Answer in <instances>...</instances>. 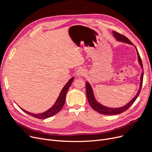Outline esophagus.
Masks as SVG:
<instances>
[{"mask_svg":"<svg viewBox=\"0 0 152 152\" xmlns=\"http://www.w3.org/2000/svg\"><path fill=\"white\" fill-rule=\"evenodd\" d=\"M76 76L78 77H81L83 76L85 73H86V71L84 68H78L76 71Z\"/></svg>","mask_w":152,"mask_h":152,"instance_id":"34e87169","label":"esophagus"}]
</instances>
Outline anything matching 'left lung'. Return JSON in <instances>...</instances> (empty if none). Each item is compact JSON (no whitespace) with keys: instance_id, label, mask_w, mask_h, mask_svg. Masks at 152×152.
<instances>
[{"instance_id":"8db88e82","label":"left lung","mask_w":152,"mask_h":152,"mask_svg":"<svg viewBox=\"0 0 152 152\" xmlns=\"http://www.w3.org/2000/svg\"><path fill=\"white\" fill-rule=\"evenodd\" d=\"M112 33H113V36L115 37V39H116L117 41L134 45L133 44L129 41V40L127 39V37H126L125 36H123L120 34H119L118 33H117V32H116V31H113ZM135 50H136L137 54L138 62H139V65L140 66V68L142 69V74H141V76H140V79L139 88V90H138L136 95H135V96L133 97V99H131V100H130L128 103H126V105H124V106L121 107L111 108V107H107V106H105V105L101 104V103H99L96 100V99H95V97L94 95V91H93V89H92V87L91 85L90 84V83L88 81H87L86 83V94H87V100H88V102L89 103L91 107L94 110L97 111L98 113H99L100 114H103V115H117V114L121 113L124 112V111H125L126 110L128 109L133 104L134 102L135 101V100H136L137 98L138 97L139 95L140 94V90H141L142 86L143 72V65H142L141 58L140 57L137 48L135 47Z\"/></svg>"}]
</instances>
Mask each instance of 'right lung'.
Here are the masks:
<instances>
[{
    "mask_svg": "<svg viewBox=\"0 0 152 152\" xmlns=\"http://www.w3.org/2000/svg\"><path fill=\"white\" fill-rule=\"evenodd\" d=\"M74 78L75 77L73 76L67 82V83L65 85V86L63 87L62 90L61 91V92L59 94L58 97L57 98V100L55 101L53 105L51 108H50L49 110H47V111H44V112L41 113L34 114L33 113L29 112V111H26L25 110L23 109L21 107H20V108L24 111V112H25L26 113L28 114L30 116L35 117L38 119H45V118H48L51 117V116L56 115L62 109L64 104H65V98H66V95L67 91L69 89V87L71 86L72 83H73V81L74 80Z\"/></svg>",
    "mask_w": 152,
    "mask_h": 152,
    "instance_id": "1",
    "label": "right lung"
}]
</instances>
